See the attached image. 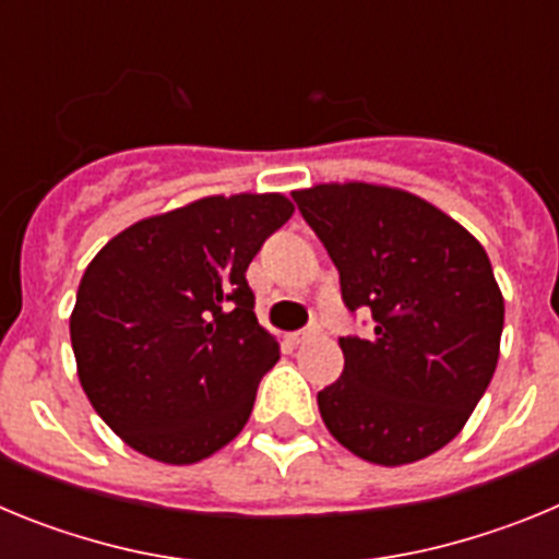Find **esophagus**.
Returning <instances> with one entry per match:
<instances>
[{
	"instance_id": "obj_1",
	"label": "esophagus",
	"mask_w": 559,
	"mask_h": 559,
	"mask_svg": "<svg viewBox=\"0 0 559 559\" xmlns=\"http://www.w3.org/2000/svg\"><path fill=\"white\" fill-rule=\"evenodd\" d=\"M322 333V324L319 322H313L310 324V328H305V330H296L294 335H290V341H294V344H305V341H310V338H316V335Z\"/></svg>"
}]
</instances>
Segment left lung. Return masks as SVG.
<instances>
[{"label":"left lung","mask_w":559,"mask_h":559,"mask_svg":"<svg viewBox=\"0 0 559 559\" xmlns=\"http://www.w3.org/2000/svg\"><path fill=\"white\" fill-rule=\"evenodd\" d=\"M338 269L367 338L344 335V372L319 392L341 445L374 464H408L448 445L490 386L503 299L471 231L412 192L349 181L294 192Z\"/></svg>","instance_id":"8db88e82"}]
</instances>
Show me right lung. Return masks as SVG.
Here are the masks:
<instances>
[{
    "mask_svg": "<svg viewBox=\"0 0 559 559\" xmlns=\"http://www.w3.org/2000/svg\"><path fill=\"white\" fill-rule=\"evenodd\" d=\"M294 206L285 195H212L140 221L88 263L69 319L78 378L133 451L192 464L249 423L280 358L246 269Z\"/></svg>",
    "mask_w": 559,
    "mask_h": 559,
    "instance_id": "add662e5",
    "label": "right lung"
}]
</instances>
